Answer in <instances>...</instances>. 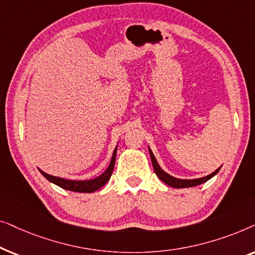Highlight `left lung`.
<instances>
[{
    "label": "left lung",
    "mask_w": 255,
    "mask_h": 255,
    "mask_svg": "<svg viewBox=\"0 0 255 255\" xmlns=\"http://www.w3.org/2000/svg\"><path fill=\"white\" fill-rule=\"evenodd\" d=\"M148 152H149V156H151V160H152V165H153V168H154V172L156 174V176L159 177L160 180L162 181L163 183H166L167 186L169 187H173V188H190V187H196L198 184H202L204 182H207L208 180H210L211 177H214L216 174L219 172V169H221V167L217 168L215 170V172H212L211 174H209L207 176H203V177H198V179H177V177H174L172 175H169L168 173H166L165 170H163L161 167L159 166L158 161H156L154 154H153L152 149L148 147Z\"/></svg>",
    "instance_id": "1"
}]
</instances>
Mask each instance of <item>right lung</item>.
<instances>
[{"instance_id": "obj_1", "label": "right lung", "mask_w": 255, "mask_h": 255, "mask_svg": "<svg viewBox=\"0 0 255 255\" xmlns=\"http://www.w3.org/2000/svg\"><path fill=\"white\" fill-rule=\"evenodd\" d=\"M116 154H117V146L114 149L113 156H111L110 163L109 166H108V168L104 170L101 175L90 180H67V179H62V177H59V176L50 175V174L43 172L41 169L39 168L38 169H39V172L43 174L44 177H46L50 182L57 184V186L62 188V189L75 191V193H94V191L99 190L100 188H102L104 184L110 180L111 174L114 172L115 162H116Z\"/></svg>"}]
</instances>
